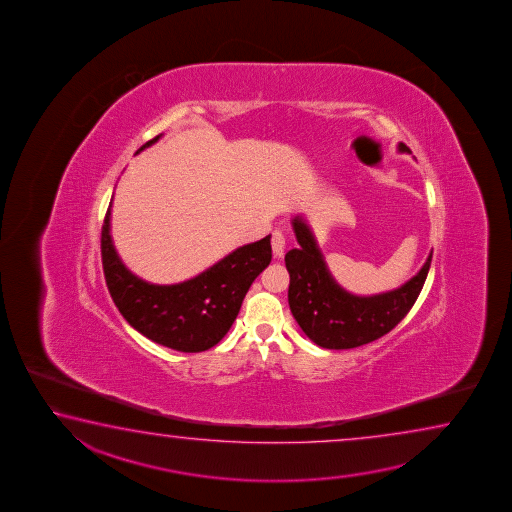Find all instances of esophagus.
Masks as SVG:
<instances>
[{"label": "esophagus", "mask_w": 512, "mask_h": 512, "mask_svg": "<svg viewBox=\"0 0 512 512\" xmlns=\"http://www.w3.org/2000/svg\"><path fill=\"white\" fill-rule=\"evenodd\" d=\"M286 247H288L286 234L283 233V231L276 229V231L272 233V251H274V256H276V258H281V256L285 254Z\"/></svg>", "instance_id": "1"}]
</instances>
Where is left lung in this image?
I'll use <instances>...</instances> for the list:
<instances>
[{"label":"left lung","instance_id":"1","mask_svg":"<svg viewBox=\"0 0 512 512\" xmlns=\"http://www.w3.org/2000/svg\"><path fill=\"white\" fill-rule=\"evenodd\" d=\"M399 152H410L403 143ZM299 247L286 252L290 274L288 304L304 335L326 349H351L387 335L410 312L425 285L432 252L423 269L396 290L376 295L349 294L333 279L312 229L303 218L292 220Z\"/></svg>","mask_w":512,"mask_h":512}]
</instances>
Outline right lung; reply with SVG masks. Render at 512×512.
<instances>
[{
	"instance_id": "add662e5",
	"label": "right lung",
	"mask_w": 512,
	"mask_h": 512,
	"mask_svg": "<svg viewBox=\"0 0 512 512\" xmlns=\"http://www.w3.org/2000/svg\"><path fill=\"white\" fill-rule=\"evenodd\" d=\"M159 138L150 139L138 152ZM111 206L113 200L102 226V265L109 294L123 319L152 342L175 351L200 353L217 346L233 326L252 281L269 267L270 234L238 247L195 278L154 285L134 276L114 249Z\"/></svg>"
}]
</instances>
